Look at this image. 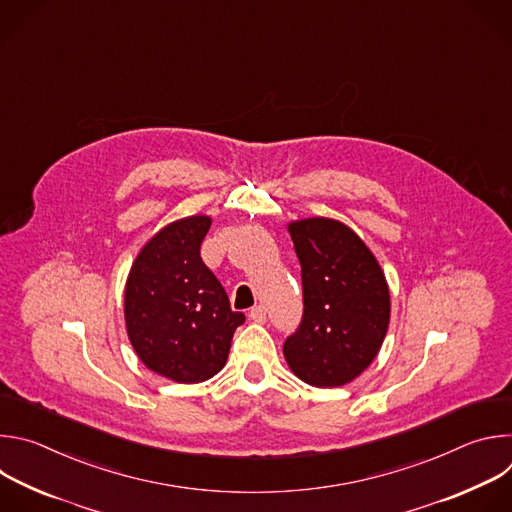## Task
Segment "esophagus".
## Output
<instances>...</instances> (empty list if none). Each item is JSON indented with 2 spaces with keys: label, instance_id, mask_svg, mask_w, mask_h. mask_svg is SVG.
Listing matches in <instances>:
<instances>
[{
  "label": "esophagus",
  "instance_id": "1",
  "mask_svg": "<svg viewBox=\"0 0 512 512\" xmlns=\"http://www.w3.org/2000/svg\"><path fill=\"white\" fill-rule=\"evenodd\" d=\"M249 320L257 322V324H263L267 320V312L263 306H255L251 312H249Z\"/></svg>",
  "mask_w": 512,
  "mask_h": 512
}]
</instances>
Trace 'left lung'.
Instances as JSON below:
<instances>
[{"instance_id": "1", "label": "left lung", "mask_w": 512, "mask_h": 512, "mask_svg": "<svg viewBox=\"0 0 512 512\" xmlns=\"http://www.w3.org/2000/svg\"><path fill=\"white\" fill-rule=\"evenodd\" d=\"M302 265L304 318L283 344L287 367L312 387H342L371 367L387 336L391 294L377 257L326 216L291 221Z\"/></svg>"}]
</instances>
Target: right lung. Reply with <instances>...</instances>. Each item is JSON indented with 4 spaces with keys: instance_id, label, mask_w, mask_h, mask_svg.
Instances as JSON below:
<instances>
[{
    "instance_id": "right-lung-1",
    "label": "right lung",
    "mask_w": 512,
    "mask_h": 512,
    "mask_svg": "<svg viewBox=\"0 0 512 512\" xmlns=\"http://www.w3.org/2000/svg\"><path fill=\"white\" fill-rule=\"evenodd\" d=\"M210 225L206 214L166 225L141 247L125 281L129 342L145 367L174 383H202L221 373L245 322L200 257Z\"/></svg>"
}]
</instances>
